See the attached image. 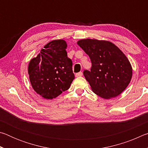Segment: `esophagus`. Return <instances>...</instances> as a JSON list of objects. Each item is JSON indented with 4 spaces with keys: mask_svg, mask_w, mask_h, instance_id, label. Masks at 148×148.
Returning a JSON list of instances; mask_svg holds the SVG:
<instances>
[{
    "mask_svg": "<svg viewBox=\"0 0 148 148\" xmlns=\"http://www.w3.org/2000/svg\"><path fill=\"white\" fill-rule=\"evenodd\" d=\"M82 75H83V73H82V72H77V73H76V77H80V76H82Z\"/></svg>",
    "mask_w": 148,
    "mask_h": 148,
    "instance_id": "1",
    "label": "esophagus"
}]
</instances>
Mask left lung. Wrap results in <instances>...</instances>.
I'll use <instances>...</instances> for the list:
<instances>
[{
	"mask_svg": "<svg viewBox=\"0 0 148 148\" xmlns=\"http://www.w3.org/2000/svg\"><path fill=\"white\" fill-rule=\"evenodd\" d=\"M78 46L91 59V71L84 75L95 94L105 99L118 96L128 86L132 67L125 54L112 42L84 39Z\"/></svg>",
	"mask_w": 148,
	"mask_h": 148,
	"instance_id": "8db88e82",
	"label": "left lung"
}]
</instances>
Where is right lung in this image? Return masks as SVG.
I'll use <instances>...</instances> for the list:
<instances>
[{"mask_svg": "<svg viewBox=\"0 0 148 148\" xmlns=\"http://www.w3.org/2000/svg\"><path fill=\"white\" fill-rule=\"evenodd\" d=\"M66 46L63 40L50 42L29 62L28 72L32 88L44 99L59 96L69 89L74 79Z\"/></svg>", "mask_w": 148, "mask_h": 148, "instance_id": "1", "label": "right lung"}]
</instances>
